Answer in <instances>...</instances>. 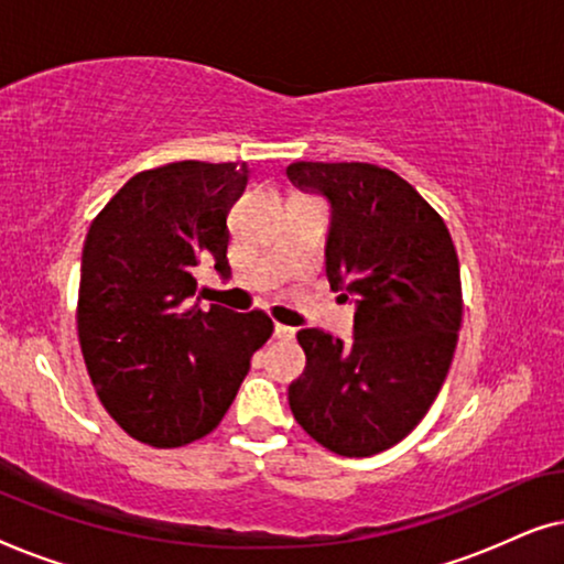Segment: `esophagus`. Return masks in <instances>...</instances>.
<instances>
[{"instance_id": "34e87169", "label": "esophagus", "mask_w": 564, "mask_h": 564, "mask_svg": "<svg viewBox=\"0 0 564 564\" xmlns=\"http://www.w3.org/2000/svg\"><path fill=\"white\" fill-rule=\"evenodd\" d=\"M274 336L282 338V341H290V338H295V328L282 326V323H274Z\"/></svg>"}]
</instances>
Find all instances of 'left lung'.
<instances>
[{
  "label": "left lung",
  "instance_id": "obj_1",
  "mask_svg": "<svg viewBox=\"0 0 564 564\" xmlns=\"http://www.w3.org/2000/svg\"><path fill=\"white\" fill-rule=\"evenodd\" d=\"M290 182L330 205L326 274L351 300L354 338L303 328L295 421L341 457H372L411 434L449 372L462 323L459 261L442 215L390 169L297 161Z\"/></svg>",
  "mask_w": 564,
  "mask_h": 564
}]
</instances>
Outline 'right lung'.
Listing matches in <instances>:
<instances>
[{
    "mask_svg": "<svg viewBox=\"0 0 564 564\" xmlns=\"http://www.w3.org/2000/svg\"><path fill=\"white\" fill-rule=\"evenodd\" d=\"M246 164L176 161L135 174L91 220L79 344L107 413L138 442L182 446L218 426L274 323L192 303L195 267H228V213Z\"/></svg>",
    "mask_w": 564,
    "mask_h": 564,
    "instance_id": "obj_1",
    "label": "right lung"
}]
</instances>
